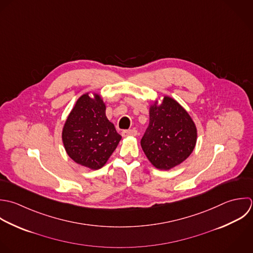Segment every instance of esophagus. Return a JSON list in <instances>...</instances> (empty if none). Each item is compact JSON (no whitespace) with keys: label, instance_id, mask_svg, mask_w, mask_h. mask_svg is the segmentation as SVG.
Segmentation results:
<instances>
[{"label":"esophagus","instance_id":"esophagus-1","mask_svg":"<svg viewBox=\"0 0 253 253\" xmlns=\"http://www.w3.org/2000/svg\"><path fill=\"white\" fill-rule=\"evenodd\" d=\"M137 134H138V132H137V130H135V129H132V130H124V131L122 132V136H123V137L137 136Z\"/></svg>","mask_w":253,"mask_h":253}]
</instances>
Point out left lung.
Segmentation results:
<instances>
[{
    "label": "left lung",
    "instance_id": "obj_1",
    "mask_svg": "<svg viewBox=\"0 0 253 253\" xmlns=\"http://www.w3.org/2000/svg\"><path fill=\"white\" fill-rule=\"evenodd\" d=\"M197 129L188 112L173 98L165 96L150 107V123L141 140L151 164L169 170L184 162L193 152Z\"/></svg>",
    "mask_w": 253,
    "mask_h": 253
}]
</instances>
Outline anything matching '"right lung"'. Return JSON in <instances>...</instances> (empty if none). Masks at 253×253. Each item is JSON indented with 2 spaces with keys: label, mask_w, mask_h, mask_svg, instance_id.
Masks as SVG:
<instances>
[{
  "label": "right lung",
  "mask_w": 253,
  "mask_h": 253,
  "mask_svg": "<svg viewBox=\"0 0 253 253\" xmlns=\"http://www.w3.org/2000/svg\"><path fill=\"white\" fill-rule=\"evenodd\" d=\"M105 109L97 93H93V98L84 93L77 100L63 127L62 140L68 156L90 169H101L121 140Z\"/></svg>",
  "instance_id": "1"
}]
</instances>
